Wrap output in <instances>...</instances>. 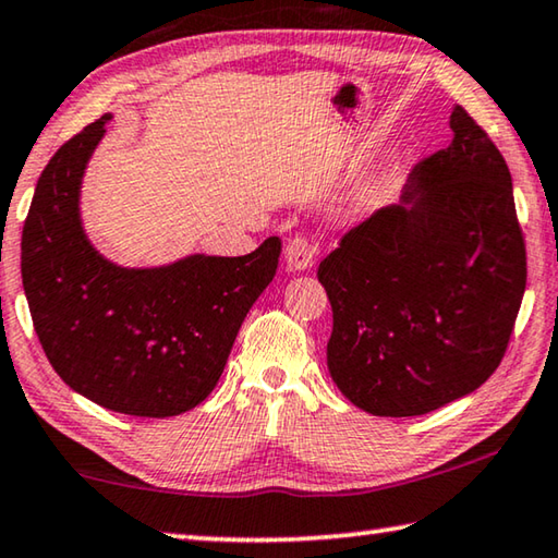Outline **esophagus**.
<instances>
[{
	"label": "esophagus",
	"instance_id": "34e87169",
	"mask_svg": "<svg viewBox=\"0 0 558 558\" xmlns=\"http://www.w3.org/2000/svg\"><path fill=\"white\" fill-rule=\"evenodd\" d=\"M315 260V245L305 235H295L286 243L288 270H307Z\"/></svg>",
	"mask_w": 558,
	"mask_h": 558
}]
</instances>
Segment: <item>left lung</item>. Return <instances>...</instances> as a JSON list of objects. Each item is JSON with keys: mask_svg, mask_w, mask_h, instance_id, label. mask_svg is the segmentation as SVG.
<instances>
[{"mask_svg": "<svg viewBox=\"0 0 558 558\" xmlns=\"http://www.w3.org/2000/svg\"><path fill=\"white\" fill-rule=\"evenodd\" d=\"M452 144L412 168L402 203L342 235L317 268L332 305L327 369L377 417L474 392L507 352L526 247L507 161L462 106Z\"/></svg>", "mask_w": 558, "mask_h": 558, "instance_id": "8db88e82", "label": "left lung"}]
</instances>
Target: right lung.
<instances>
[{"instance_id":"add662e5","label":"right lung","mask_w":558,"mask_h":558,"mask_svg":"<svg viewBox=\"0 0 558 558\" xmlns=\"http://www.w3.org/2000/svg\"><path fill=\"white\" fill-rule=\"evenodd\" d=\"M104 113L44 168L22 231V282L57 375L106 410L173 417L214 392L247 311L270 286L280 238L238 258L189 255L121 268L88 243L78 193Z\"/></svg>"}]
</instances>
